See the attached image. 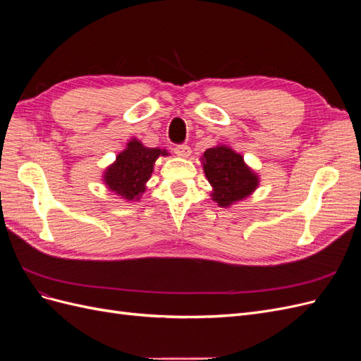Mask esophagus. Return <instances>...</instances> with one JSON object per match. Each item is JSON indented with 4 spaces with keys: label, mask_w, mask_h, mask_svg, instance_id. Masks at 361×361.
I'll use <instances>...</instances> for the list:
<instances>
[{
    "label": "esophagus",
    "mask_w": 361,
    "mask_h": 361,
    "mask_svg": "<svg viewBox=\"0 0 361 361\" xmlns=\"http://www.w3.org/2000/svg\"><path fill=\"white\" fill-rule=\"evenodd\" d=\"M174 154L180 158H188L191 155V147L188 145H179L174 147Z\"/></svg>",
    "instance_id": "34e87169"
}]
</instances>
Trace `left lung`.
Here are the masks:
<instances>
[{"label": "left lung", "mask_w": 361, "mask_h": 361, "mask_svg": "<svg viewBox=\"0 0 361 361\" xmlns=\"http://www.w3.org/2000/svg\"><path fill=\"white\" fill-rule=\"evenodd\" d=\"M202 164L206 178L214 188L212 200L218 206H231L248 197L257 188V174L231 147L215 146L207 149L202 157Z\"/></svg>", "instance_id": "8db88e82"}]
</instances>
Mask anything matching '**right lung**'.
<instances>
[{
	"mask_svg": "<svg viewBox=\"0 0 361 361\" xmlns=\"http://www.w3.org/2000/svg\"><path fill=\"white\" fill-rule=\"evenodd\" d=\"M159 155H167V152L146 147L141 141L133 138L126 149L117 155L116 162L104 173L105 185L125 200H138L146 191V182L150 179Z\"/></svg>",
	"mask_w": 361,
	"mask_h": 361,
	"instance_id": "right-lung-1",
	"label": "right lung"
}]
</instances>
